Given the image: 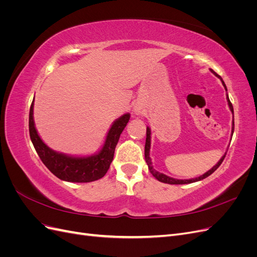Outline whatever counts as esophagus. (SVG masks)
<instances>
[{
    "label": "esophagus",
    "mask_w": 257,
    "mask_h": 257,
    "mask_svg": "<svg viewBox=\"0 0 257 257\" xmlns=\"http://www.w3.org/2000/svg\"><path fill=\"white\" fill-rule=\"evenodd\" d=\"M134 112L136 114H141L143 112V108L141 106H135L134 107Z\"/></svg>",
    "instance_id": "1"
}]
</instances>
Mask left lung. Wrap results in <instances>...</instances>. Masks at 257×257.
<instances>
[{
    "label": "left lung",
    "instance_id": "obj_1",
    "mask_svg": "<svg viewBox=\"0 0 257 257\" xmlns=\"http://www.w3.org/2000/svg\"><path fill=\"white\" fill-rule=\"evenodd\" d=\"M211 72H212L214 75H216L217 77H219V78L222 80V83H223V85H224V88H225V90H226V85H225V83H224V81H223V79L221 78V77H220L219 75H217L214 71H212V69H211ZM226 91H227V90H226ZM227 102H228V106H229V108H230V111H231L232 113H234V108H232V105H231L230 100H229V98H228V95H227ZM234 128H235V122L232 121V133H234ZM150 135H151V131H150L149 127H147V138H146V145H145V159H146L148 167H149V170H150V173L152 174V176L157 178L159 181L164 182V183H168V184H186V183H193V182H196V181H199V180H203V179L209 177L210 175L213 174L217 168H219V166L222 164V162H223L224 159H225V155H226V153H225V154L223 155V157H222V159H221L219 162H217V164H216L215 166H213L210 170H208V172H207L206 174H204L203 176H200V177H198V178H194V179H189V180H178V179L170 178V177H168V176H166V175H164V174H161V173L157 172V170H155V169H153L152 163H151V160H150V157H149L150 145H151V139H150L151 136H150Z\"/></svg>",
    "mask_w": 257,
    "mask_h": 257
}]
</instances>
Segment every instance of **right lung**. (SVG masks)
<instances>
[{
  "mask_svg": "<svg viewBox=\"0 0 257 257\" xmlns=\"http://www.w3.org/2000/svg\"><path fill=\"white\" fill-rule=\"evenodd\" d=\"M130 120V113L115 120L108 132L105 144L97 154L88 158H75L58 153L46 146L38 136L33 120V102L30 108L29 131L31 141L38 154L50 172L61 180L68 182H92L103 178L113 159L115 146L120 135Z\"/></svg>",
  "mask_w": 257,
  "mask_h": 257,
  "instance_id": "right-lung-1",
  "label": "right lung"
}]
</instances>
